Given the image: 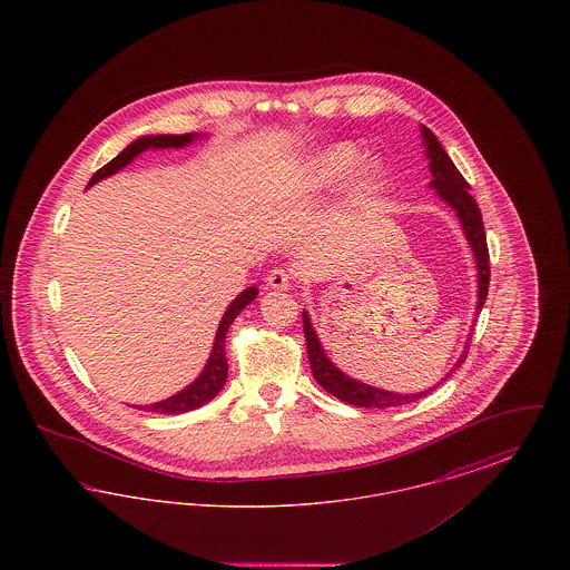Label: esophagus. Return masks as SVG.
Returning <instances> with one entry per match:
<instances>
[{"instance_id":"1","label":"esophagus","mask_w":570,"mask_h":570,"mask_svg":"<svg viewBox=\"0 0 570 570\" xmlns=\"http://www.w3.org/2000/svg\"><path fill=\"white\" fill-rule=\"evenodd\" d=\"M291 279H293V273L284 267H273L269 275H267V286L273 291H286L291 286Z\"/></svg>"}]
</instances>
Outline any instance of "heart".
Listing matches in <instances>:
<instances>
[{"mask_svg": "<svg viewBox=\"0 0 570 570\" xmlns=\"http://www.w3.org/2000/svg\"><path fill=\"white\" fill-rule=\"evenodd\" d=\"M348 186L353 194H367L379 186L382 166L374 158H358V147L353 142H335L318 149L301 173V186L305 190H323L340 181L350 168Z\"/></svg>", "mask_w": 570, "mask_h": 570, "instance_id": "b5f03b06", "label": "heart"}]
</instances>
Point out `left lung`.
Segmentation results:
<instances>
[{"instance_id":"8db88e82","label":"left lung","mask_w":570,"mask_h":570,"mask_svg":"<svg viewBox=\"0 0 570 570\" xmlns=\"http://www.w3.org/2000/svg\"><path fill=\"white\" fill-rule=\"evenodd\" d=\"M421 132H423L425 147H428L425 151H428V158H430V170L434 175L432 188H435V191L442 196V200H446L458 212L461 226H463V233L468 237V244H470L474 256H476V269H479V305H476V314H479L483 309V305H485V298H488L489 275H491V272H489L488 237H485L483 216H481V209H479L476 200L468 191V181L461 177V173L455 168L453 160L446 156V151L438 142L434 132L428 126H423ZM303 333H305L307 358H309V367H312L314 379L331 395H335L337 400H342L346 404H353V406L358 407L404 406V404H410V402H416V400L425 397L430 391H434L435 386H438L435 384L434 389H430V391H421V393H412V395H400V393H391V391H382V389H376V386L363 384L358 380L346 376L344 372H340L326 358L325 351H323V346H321V342L316 337V331L309 325L307 312L303 314ZM468 348H470V344L465 346V351L458 358L455 367H460L461 363L465 361Z\"/></svg>"}]
</instances>
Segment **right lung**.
<instances>
[{
	"label": "right lung",
	"mask_w": 570,
	"mask_h": 570,
	"mask_svg": "<svg viewBox=\"0 0 570 570\" xmlns=\"http://www.w3.org/2000/svg\"><path fill=\"white\" fill-rule=\"evenodd\" d=\"M196 135H156V136H142L135 140L132 145H128L117 158H112L109 164H105L100 170L94 173V177L89 179L87 186H94L98 184L100 179L110 177L112 173L121 170L126 164L132 163L136 156L149 147H156V149H163V147H184L188 145L190 140H194ZM258 295V288L256 286H249L245 288L244 293L239 297L235 298L228 309L224 312L219 326H217L216 342H214V351L212 356L203 370V374L198 379L191 382L188 389H184L181 393L158 402V404H151V406H138L140 410H147V412H160V414H181V412H188L194 407L203 406L207 402H212L219 393V389L224 386L226 376H228V361H226V353H224V342H226V333L233 325V321L239 316V312L244 309L247 303H252Z\"/></svg>",
	"instance_id": "right-lung-1"
}]
</instances>
